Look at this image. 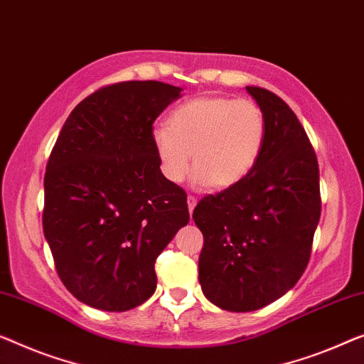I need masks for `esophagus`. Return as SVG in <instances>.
<instances>
[{
  "instance_id": "esophagus-1",
  "label": "esophagus",
  "mask_w": 364,
  "mask_h": 364,
  "mask_svg": "<svg viewBox=\"0 0 364 364\" xmlns=\"http://www.w3.org/2000/svg\"><path fill=\"white\" fill-rule=\"evenodd\" d=\"M196 204H198L196 198H193V196H189V198H188V208H189V214H191V215H193V210H194V208H196Z\"/></svg>"
}]
</instances>
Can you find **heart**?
<instances>
[{
  "instance_id": "heart-1",
  "label": "heart",
  "mask_w": 364,
  "mask_h": 364,
  "mask_svg": "<svg viewBox=\"0 0 364 364\" xmlns=\"http://www.w3.org/2000/svg\"><path fill=\"white\" fill-rule=\"evenodd\" d=\"M267 119L257 102L229 96H199L168 117V127L151 134L168 181L180 183L191 168L198 184L227 189L250 173L263 151Z\"/></svg>"
}]
</instances>
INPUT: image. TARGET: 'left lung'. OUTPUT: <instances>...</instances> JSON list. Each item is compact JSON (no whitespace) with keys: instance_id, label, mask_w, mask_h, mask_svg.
Returning <instances> with one entry per match:
<instances>
[{"instance_id":"obj_1","label":"left lung","mask_w":364,"mask_h":364,"mask_svg":"<svg viewBox=\"0 0 364 364\" xmlns=\"http://www.w3.org/2000/svg\"><path fill=\"white\" fill-rule=\"evenodd\" d=\"M267 119L253 170L196 205L204 235L199 284L214 306L258 311L279 299L306 269L321 219L318 164L299 119L281 97L247 86Z\"/></svg>"}]
</instances>
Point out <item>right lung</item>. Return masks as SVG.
Instances as JSON below:
<instances>
[{
    "label": "right lung",
    "mask_w": 364,
    "mask_h": 364,
    "mask_svg": "<svg viewBox=\"0 0 364 364\" xmlns=\"http://www.w3.org/2000/svg\"><path fill=\"white\" fill-rule=\"evenodd\" d=\"M161 81H124L75 107L43 178V235L65 287L86 306L124 312L155 292V259L189 222L151 142L155 119L181 97Z\"/></svg>",
    "instance_id": "obj_1"
}]
</instances>
